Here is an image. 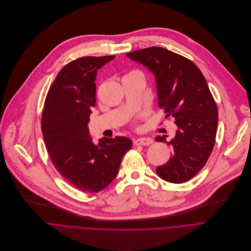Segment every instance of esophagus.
<instances>
[{
  "mask_svg": "<svg viewBox=\"0 0 251 251\" xmlns=\"http://www.w3.org/2000/svg\"><path fill=\"white\" fill-rule=\"evenodd\" d=\"M133 142L135 145H149L153 142V140L150 137H139L134 139Z\"/></svg>",
  "mask_w": 251,
  "mask_h": 251,
  "instance_id": "34e87169",
  "label": "esophagus"
}]
</instances>
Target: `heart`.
Returning <instances> with one entry per match:
<instances>
[{"mask_svg":"<svg viewBox=\"0 0 251 251\" xmlns=\"http://www.w3.org/2000/svg\"><path fill=\"white\" fill-rule=\"evenodd\" d=\"M133 73H137V72H133Z\"/></svg>","mask_w":251,"mask_h":251,"instance_id":"1","label":"heart"}]
</instances>
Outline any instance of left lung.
Returning <instances> with one entry per match:
<instances>
[{
    "mask_svg": "<svg viewBox=\"0 0 251 251\" xmlns=\"http://www.w3.org/2000/svg\"><path fill=\"white\" fill-rule=\"evenodd\" d=\"M126 56L154 74L158 106L178 126L170 141L167 135L155 138L173 148L169 161L156 168L157 175L176 184L192 179L207 163L218 127V108L204 75L188 58L158 46Z\"/></svg>",
    "mask_w": 251,
    "mask_h": 251,
    "instance_id": "1",
    "label": "left lung"
}]
</instances>
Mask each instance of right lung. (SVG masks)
I'll return each mask as SVG.
<instances>
[{
    "mask_svg": "<svg viewBox=\"0 0 251 251\" xmlns=\"http://www.w3.org/2000/svg\"><path fill=\"white\" fill-rule=\"evenodd\" d=\"M114 58L87 56L71 61L57 74L44 102L41 130L51 161L66 181L86 193L108 187L132 146L125 136L103 137L95 144L88 128L96 105L97 71Z\"/></svg>",
    "mask_w": 251,
    "mask_h": 251,
    "instance_id": "1",
    "label": "right lung"
}]
</instances>
